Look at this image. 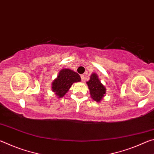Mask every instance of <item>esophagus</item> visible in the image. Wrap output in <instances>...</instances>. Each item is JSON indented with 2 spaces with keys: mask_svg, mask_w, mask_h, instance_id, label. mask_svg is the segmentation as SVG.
<instances>
[{
  "mask_svg": "<svg viewBox=\"0 0 154 154\" xmlns=\"http://www.w3.org/2000/svg\"><path fill=\"white\" fill-rule=\"evenodd\" d=\"M81 78H82V80L83 82H84L85 81V75H81Z\"/></svg>",
  "mask_w": 154,
  "mask_h": 154,
  "instance_id": "1",
  "label": "esophagus"
}]
</instances>
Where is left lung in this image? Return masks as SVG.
Wrapping results in <instances>:
<instances>
[{
  "instance_id": "8db88e82",
  "label": "left lung",
  "mask_w": 154,
  "mask_h": 154,
  "mask_svg": "<svg viewBox=\"0 0 154 154\" xmlns=\"http://www.w3.org/2000/svg\"><path fill=\"white\" fill-rule=\"evenodd\" d=\"M86 83L89 88L91 98L96 103H100L105 96L106 88L100 82L98 75L93 72L90 75V80Z\"/></svg>"
}]
</instances>
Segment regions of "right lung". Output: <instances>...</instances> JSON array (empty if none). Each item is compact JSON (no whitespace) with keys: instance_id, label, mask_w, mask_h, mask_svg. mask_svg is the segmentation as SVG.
<instances>
[{"instance_id":"add662e5","label":"right lung","mask_w":154,"mask_h":154,"mask_svg":"<svg viewBox=\"0 0 154 154\" xmlns=\"http://www.w3.org/2000/svg\"><path fill=\"white\" fill-rule=\"evenodd\" d=\"M81 80L76 72L69 69H62L51 83L52 92L58 98H61L68 92L72 83L79 82Z\"/></svg>"}]
</instances>
